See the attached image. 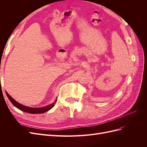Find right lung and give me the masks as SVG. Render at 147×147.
Wrapping results in <instances>:
<instances>
[{"instance_id":"right-lung-1","label":"right lung","mask_w":147,"mask_h":147,"mask_svg":"<svg viewBox=\"0 0 147 147\" xmlns=\"http://www.w3.org/2000/svg\"><path fill=\"white\" fill-rule=\"evenodd\" d=\"M6 94H7L8 98L9 99V100L11 102V104L15 107H16L17 109H20L21 111H23V112H27V113H31V114H40V113H45V112H47V111L51 109L53 107H54L55 102L57 101V99H56L55 100V102H53V103H52L51 104L48 105L47 106L43 107H40V108L29 107L25 106V105H23L18 103V102H16L15 99H13L7 92H6Z\"/></svg>"}]
</instances>
